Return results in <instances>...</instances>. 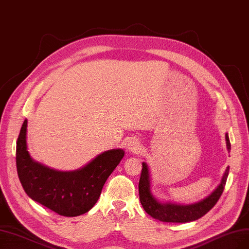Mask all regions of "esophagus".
<instances>
[{
	"instance_id": "34e87169",
	"label": "esophagus",
	"mask_w": 249,
	"mask_h": 249,
	"mask_svg": "<svg viewBox=\"0 0 249 249\" xmlns=\"http://www.w3.org/2000/svg\"><path fill=\"white\" fill-rule=\"evenodd\" d=\"M127 150L128 152H133V153H138L140 152V149H141V146H140V142H139L138 139H135V138H132L130 141L127 142Z\"/></svg>"
}]
</instances>
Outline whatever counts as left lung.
Returning <instances> with one entry per match:
<instances>
[{
  "mask_svg": "<svg viewBox=\"0 0 249 249\" xmlns=\"http://www.w3.org/2000/svg\"><path fill=\"white\" fill-rule=\"evenodd\" d=\"M226 141L228 151L230 152L231 144L228 134H226ZM142 165L141 177L140 181H139V196H140L141 204L149 215H151L155 220L164 223L193 222L206 214L220 199L226 186L229 170H230L229 166L226 168L221 184L203 200L194 204L178 205L172 203H160L155 199L150 191V178H149L148 166L145 162H143Z\"/></svg>",
  "mask_w": 249,
  "mask_h": 249,
  "instance_id": "obj_1",
  "label": "left lung"
}]
</instances>
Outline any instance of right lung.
<instances>
[{
	"label": "right lung",
	"mask_w": 249,
	"mask_h": 249,
	"mask_svg": "<svg viewBox=\"0 0 249 249\" xmlns=\"http://www.w3.org/2000/svg\"><path fill=\"white\" fill-rule=\"evenodd\" d=\"M25 119L16 143L18 178L33 200L64 216L86 213L95 205L102 188L123 159L122 149L98 155L85 167L74 172H58L34 161L27 151Z\"/></svg>",
	"instance_id": "1"
}]
</instances>
